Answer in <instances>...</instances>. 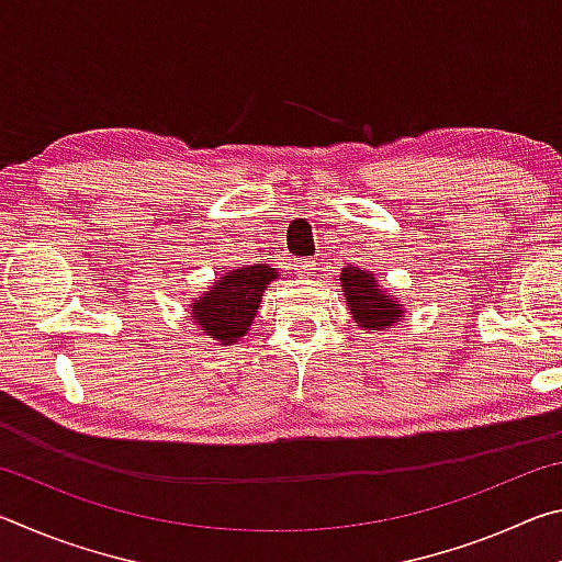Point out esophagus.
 Segmentation results:
<instances>
[{"mask_svg": "<svg viewBox=\"0 0 562 562\" xmlns=\"http://www.w3.org/2000/svg\"><path fill=\"white\" fill-rule=\"evenodd\" d=\"M294 270H297L300 274H304V278H307V274L315 270V262H312V260H300L297 265H294Z\"/></svg>", "mask_w": 562, "mask_h": 562, "instance_id": "esophagus-1", "label": "esophagus"}]
</instances>
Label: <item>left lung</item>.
<instances>
[{
	"label": "left lung",
	"instance_id": "left-lung-1",
	"mask_svg": "<svg viewBox=\"0 0 562 562\" xmlns=\"http://www.w3.org/2000/svg\"><path fill=\"white\" fill-rule=\"evenodd\" d=\"M339 288L347 300L355 327L359 329L386 331L404 319L406 307L392 290L376 280L372 270L347 265L339 272Z\"/></svg>",
	"mask_w": 562,
	"mask_h": 562
}]
</instances>
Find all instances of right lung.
Masks as SVG:
<instances>
[{
    "label": "right lung",
    "instance_id": "1",
    "mask_svg": "<svg viewBox=\"0 0 562 562\" xmlns=\"http://www.w3.org/2000/svg\"><path fill=\"white\" fill-rule=\"evenodd\" d=\"M274 280H280V272L268 262L227 268L207 284L201 297L188 304L190 319L203 335L215 339V345L231 347L247 335L258 317L262 292Z\"/></svg>",
    "mask_w": 562,
    "mask_h": 562
}]
</instances>
